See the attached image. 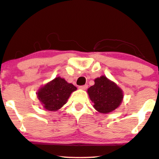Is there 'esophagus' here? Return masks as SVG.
Returning <instances> with one entry per match:
<instances>
[{
	"mask_svg": "<svg viewBox=\"0 0 159 159\" xmlns=\"http://www.w3.org/2000/svg\"><path fill=\"white\" fill-rule=\"evenodd\" d=\"M87 88H88V85H84V86H79V89H82V90H86Z\"/></svg>",
	"mask_w": 159,
	"mask_h": 159,
	"instance_id": "1",
	"label": "esophagus"
}]
</instances>
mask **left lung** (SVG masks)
Wrapping results in <instances>:
<instances>
[{"label": "left lung", "instance_id": "left-lung-1", "mask_svg": "<svg viewBox=\"0 0 159 159\" xmlns=\"http://www.w3.org/2000/svg\"><path fill=\"white\" fill-rule=\"evenodd\" d=\"M94 82L87 92L96 110L107 114L117 109L123 99L122 89L104 75L96 79Z\"/></svg>", "mask_w": 159, "mask_h": 159}]
</instances>
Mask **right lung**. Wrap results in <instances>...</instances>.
Segmentation results:
<instances>
[{"mask_svg":"<svg viewBox=\"0 0 159 159\" xmlns=\"http://www.w3.org/2000/svg\"><path fill=\"white\" fill-rule=\"evenodd\" d=\"M76 89L72 84L57 77L41 87L37 94L44 109L48 111H57L66 104L71 93Z\"/></svg>","mask_w":159,"mask_h":159,"instance_id":"obj_1","label":"right lung"}]
</instances>
